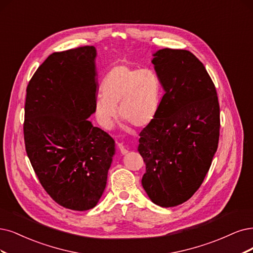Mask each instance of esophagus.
<instances>
[{
	"instance_id": "obj_1",
	"label": "esophagus",
	"mask_w": 253,
	"mask_h": 253,
	"mask_svg": "<svg viewBox=\"0 0 253 253\" xmlns=\"http://www.w3.org/2000/svg\"><path fill=\"white\" fill-rule=\"evenodd\" d=\"M118 147H119V149H120V151H121L122 154L128 153V149H126L125 146H124L123 144H122V143H118Z\"/></svg>"
}]
</instances>
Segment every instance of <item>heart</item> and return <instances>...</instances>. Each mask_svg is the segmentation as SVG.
<instances>
[{
	"instance_id": "obj_1",
	"label": "heart",
	"mask_w": 253,
	"mask_h": 253,
	"mask_svg": "<svg viewBox=\"0 0 253 253\" xmlns=\"http://www.w3.org/2000/svg\"><path fill=\"white\" fill-rule=\"evenodd\" d=\"M101 90L93 111L99 125L107 130L118 118L117 107L122 119L138 128L150 124L160 108L162 83L151 69L117 65L106 74Z\"/></svg>"
}]
</instances>
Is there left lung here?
<instances>
[{"label": "left lung", "mask_w": 253, "mask_h": 253, "mask_svg": "<svg viewBox=\"0 0 253 253\" xmlns=\"http://www.w3.org/2000/svg\"><path fill=\"white\" fill-rule=\"evenodd\" d=\"M152 63L165 95L156 117L139 133L149 198L162 208L189 200L202 184L220 135V106L203 63L186 50L166 48Z\"/></svg>", "instance_id": "8db88e82"}]
</instances>
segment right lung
<instances>
[{
	"mask_svg": "<svg viewBox=\"0 0 253 253\" xmlns=\"http://www.w3.org/2000/svg\"><path fill=\"white\" fill-rule=\"evenodd\" d=\"M96 48L51 54L27 86L26 152L44 191L73 211L95 208L105 190L115 141L93 127Z\"/></svg>",
	"mask_w": 253,
	"mask_h": 253,
	"instance_id": "right-lung-1",
	"label": "right lung"
}]
</instances>
